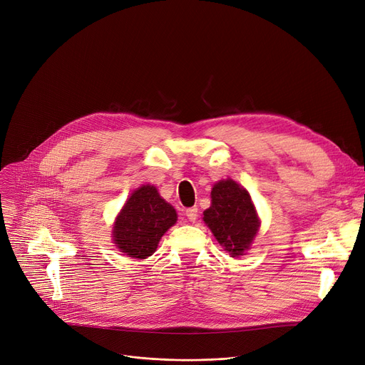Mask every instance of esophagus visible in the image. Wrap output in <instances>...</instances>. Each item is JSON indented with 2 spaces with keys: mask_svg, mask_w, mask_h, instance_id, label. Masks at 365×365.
Listing matches in <instances>:
<instances>
[{
  "mask_svg": "<svg viewBox=\"0 0 365 365\" xmlns=\"http://www.w3.org/2000/svg\"><path fill=\"white\" fill-rule=\"evenodd\" d=\"M186 217L189 218V221H195V220L197 218V208H196V207L187 208V210H186Z\"/></svg>",
  "mask_w": 365,
  "mask_h": 365,
  "instance_id": "obj_1",
  "label": "esophagus"
}]
</instances>
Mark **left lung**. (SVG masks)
<instances>
[{
  "label": "left lung",
  "instance_id": "obj_1",
  "mask_svg": "<svg viewBox=\"0 0 365 365\" xmlns=\"http://www.w3.org/2000/svg\"><path fill=\"white\" fill-rule=\"evenodd\" d=\"M204 221L233 257L245 255L260 224L249 192L231 179L214 185L211 207L204 211Z\"/></svg>",
  "mask_w": 365,
  "mask_h": 365
}]
</instances>
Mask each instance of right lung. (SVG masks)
Listing matches in <instances>:
<instances>
[{
  "label": "right lung",
  "mask_w": 365,
  "mask_h": 365,
  "mask_svg": "<svg viewBox=\"0 0 365 365\" xmlns=\"http://www.w3.org/2000/svg\"><path fill=\"white\" fill-rule=\"evenodd\" d=\"M178 221L175 208L165 202L155 186L144 185L132 192L113 224V242L129 257L151 256L163 235Z\"/></svg>",
  "instance_id": "add662e5"
}]
</instances>
